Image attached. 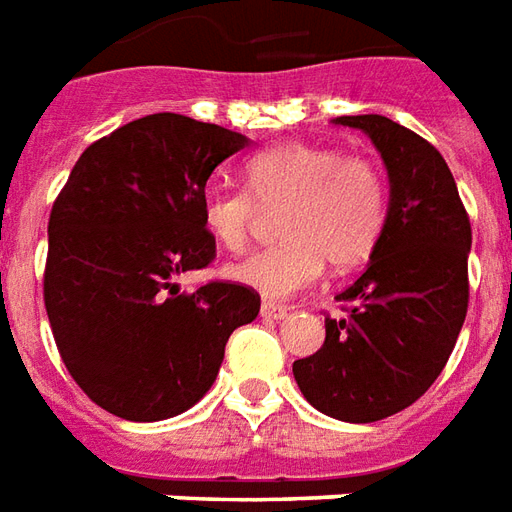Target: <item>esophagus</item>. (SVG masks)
Listing matches in <instances>:
<instances>
[{"mask_svg":"<svg viewBox=\"0 0 512 512\" xmlns=\"http://www.w3.org/2000/svg\"><path fill=\"white\" fill-rule=\"evenodd\" d=\"M259 314H262V320L278 322V320H284L286 314H289V308L281 306V303H273V300H264L262 311H259Z\"/></svg>","mask_w":512,"mask_h":512,"instance_id":"34e87169","label":"esophagus"}]
</instances>
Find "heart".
<instances>
[{
  "label": "heart",
  "mask_w": 512,
  "mask_h": 512,
  "mask_svg": "<svg viewBox=\"0 0 512 512\" xmlns=\"http://www.w3.org/2000/svg\"><path fill=\"white\" fill-rule=\"evenodd\" d=\"M248 190L212 187L201 220L220 248L248 245L259 206H286L278 220L284 242L231 264V281L270 300L292 297L325 270H350L378 245L386 223V179L366 157H342L336 148L281 143L245 165Z\"/></svg>",
  "instance_id": "1"
}]
</instances>
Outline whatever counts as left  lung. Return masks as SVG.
Returning a JSON list of instances; mask_svg holds the SVG:
<instances>
[{
  "label": "left lung",
  "instance_id": "1",
  "mask_svg": "<svg viewBox=\"0 0 512 512\" xmlns=\"http://www.w3.org/2000/svg\"><path fill=\"white\" fill-rule=\"evenodd\" d=\"M389 173V209L369 264L325 320V344L292 364L303 397L339 422L400 413L441 375L469 308V215L447 162L386 115H342Z\"/></svg>",
  "mask_w": 512,
  "mask_h": 512
}]
</instances>
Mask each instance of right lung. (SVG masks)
I'll list each match as a JSON object with an SVG mask.
<instances>
[{
    "mask_svg": "<svg viewBox=\"0 0 512 512\" xmlns=\"http://www.w3.org/2000/svg\"><path fill=\"white\" fill-rule=\"evenodd\" d=\"M245 146V134L157 112L76 159L49 217L43 300L63 364L104 411L179 416L212 389L228 336L256 320L248 286L179 289L215 259L206 181Z\"/></svg>",
    "mask_w": 512,
    "mask_h": 512,
    "instance_id": "right-lung-1",
    "label": "right lung"
}]
</instances>
